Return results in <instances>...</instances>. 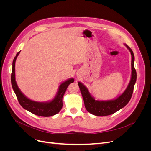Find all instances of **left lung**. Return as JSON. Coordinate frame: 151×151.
I'll return each instance as SVG.
<instances>
[{
	"mask_svg": "<svg viewBox=\"0 0 151 151\" xmlns=\"http://www.w3.org/2000/svg\"><path fill=\"white\" fill-rule=\"evenodd\" d=\"M127 49L129 50L132 55L131 62V78L126 89L122 94L115 99L107 100V101H99L96 100L91 95L88 89L81 82H78V85L81 93L84 99L85 108L90 113L98 116H104L111 115L120 110L125 106L131 99L133 93L134 85L137 80V73L134 67V55L132 49L127 45L124 44Z\"/></svg>",
	"mask_w": 151,
	"mask_h": 151,
	"instance_id": "8db88e82",
	"label": "left lung"
}]
</instances>
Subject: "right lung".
Wrapping results in <instances>:
<instances>
[{
  "instance_id": "right-lung-1",
  "label": "right lung",
  "mask_w": 151,
  "mask_h": 151,
  "mask_svg": "<svg viewBox=\"0 0 151 151\" xmlns=\"http://www.w3.org/2000/svg\"><path fill=\"white\" fill-rule=\"evenodd\" d=\"M20 52H18L12 62V70L11 74V84L12 89L16 95L18 101L21 106L28 111L41 116H52L56 115L61 110L63 106L62 98L67 90V87L72 83H74L73 78L68 79L63 82L59 86L57 94L51 101L46 102L35 101L27 98L18 88L15 77V63L17 56Z\"/></svg>"
}]
</instances>
